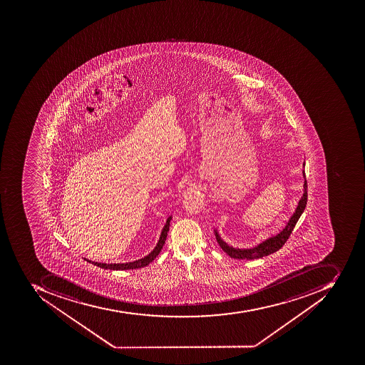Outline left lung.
Here are the masks:
<instances>
[{
	"label": "left lung",
	"mask_w": 365,
	"mask_h": 365,
	"mask_svg": "<svg viewBox=\"0 0 365 365\" xmlns=\"http://www.w3.org/2000/svg\"><path fill=\"white\" fill-rule=\"evenodd\" d=\"M305 168V162L303 164ZM304 184H303V195L298 201L297 207L295 212L292 213L289 220L284 225V229L277 235H270L266 240L258 243L257 246L251 247V248H235V247L227 245L222 238L220 233L215 227V239H217L219 246L221 247L225 252H227L231 258L240 259V260H252V259L262 258V257L268 256V255L274 254L277 250H279L284 242L289 238L290 233L294 230L296 223L299 220L300 215H303L306 205H307V182H306L305 171H303Z\"/></svg>",
	"instance_id": "1"
}]
</instances>
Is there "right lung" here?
<instances>
[{
    "label": "right lung",
    "mask_w": 365,
    "mask_h": 365,
    "mask_svg": "<svg viewBox=\"0 0 365 365\" xmlns=\"http://www.w3.org/2000/svg\"><path fill=\"white\" fill-rule=\"evenodd\" d=\"M171 220L172 215H170L168 217V220H166L165 225H164L163 229H162V232H160V239H158V243H156L155 248L153 249L150 254L148 256H145L144 258L138 259V260H135V262H125V264H103V262H91L88 259H86V260L91 262V264H95V266L99 267V268L110 269V270H128V269H138L148 266L158 256L160 250L163 248Z\"/></svg>",
    "instance_id": "add662e5"
}]
</instances>
